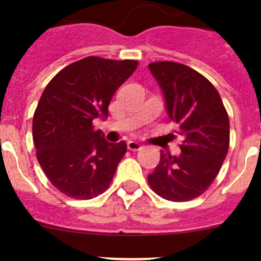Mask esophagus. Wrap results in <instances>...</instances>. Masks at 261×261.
<instances>
[{
  "label": "esophagus",
  "mask_w": 261,
  "mask_h": 261,
  "mask_svg": "<svg viewBox=\"0 0 261 261\" xmlns=\"http://www.w3.org/2000/svg\"><path fill=\"white\" fill-rule=\"evenodd\" d=\"M143 148L141 146V144L137 143V141H128V149L129 150H133V152H136V150H140Z\"/></svg>",
  "instance_id": "34e87169"
}]
</instances>
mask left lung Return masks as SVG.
<instances>
[{
  "instance_id": "left-lung-1",
  "label": "left lung",
  "mask_w": 261,
  "mask_h": 261,
  "mask_svg": "<svg viewBox=\"0 0 261 261\" xmlns=\"http://www.w3.org/2000/svg\"><path fill=\"white\" fill-rule=\"evenodd\" d=\"M160 85L168 116L178 125L181 153L160 152L148 176L154 193L169 201L203 195L216 178L229 148V118L216 88L199 72L178 62L149 64Z\"/></svg>"
}]
</instances>
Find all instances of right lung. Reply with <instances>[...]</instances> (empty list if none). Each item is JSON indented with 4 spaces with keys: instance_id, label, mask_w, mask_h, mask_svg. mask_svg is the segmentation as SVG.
<instances>
[{
    "instance_id": "obj_1",
    "label": "right lung",
    "mask_w": 261,
    "mask_h": 261,
    "mask_svg": "<svg viewBox=\"0 0 261 261\" xmlns=\"http://www.w3.org/2000/svg\"><path fill=\"white\" fill-rule=\"evenodd\" d=\"M136 68L133 60L90 56L60 70L42 92L33 116L36 156L64 195L89 200L109 188L126 144L108 143L93 120L108 117L112 97Z\"/></svg>"
}]
</instances>
